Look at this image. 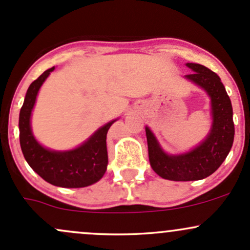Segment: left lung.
<instances>
[{"mask_svg": "<svg viewBox=\"0 0 250 250\" xmlns=\"http://www.w3.org/2000/svg\"><path fill=\"white\" fill-rule=\"evenodd\" d=\"M187 66L193 70L187 79L203 87L211 98L213 124L210 135L192 151L169 156L146 127L151 168L161 178L173 181L201 180L214 173L229 154L235 136L231 101L218 75L201 64L187 63Z\"/></svg>", "mask_w": 250, "mask_h": 250, "instance_id": "left-lung-1", "label": "left lung"}]
</instances>
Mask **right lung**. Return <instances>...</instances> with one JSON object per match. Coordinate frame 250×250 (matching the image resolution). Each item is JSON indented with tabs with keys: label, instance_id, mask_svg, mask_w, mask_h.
<instances>
[{
	"label": "right lung",
	"instance_id": "right-lung-1",
	"mask_svg": "<svg viewBox=\"0 0 250 250\" xmlns=\"http://www.w3.org/2000/svg\"><path fill=\"white\" fill-rule=\"evenodd\" d=\"M53 69L42 72L31 83L26 93L19 117L21 150L31 168L49 184L68 188L89 186L103 178L107 169L106 137L114 120L99 128L85 143L70 151H51L40 146L32 135L29 118L40 85Z\"/></svg>",
	"mask_w": 250,
	"mask_h": 250
}]
</instances>
